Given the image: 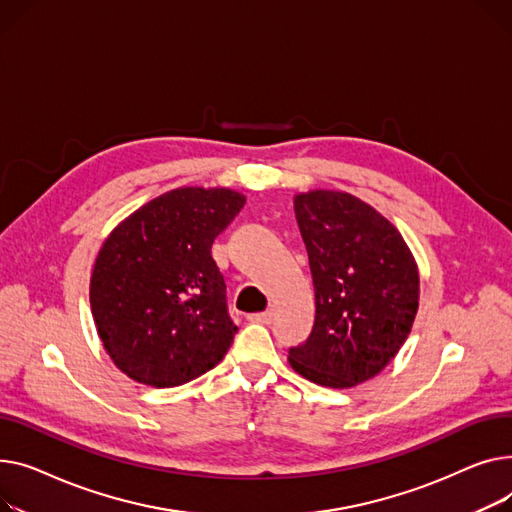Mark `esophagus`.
<instances>
[{
  "mask_svg": "<svg viewBox=\"0 0 512 512\" xmlns=\"http://www.w3.org/2000/svg\"><path fill=\"white\" fill-rule=\"evenodd\" d=\"M250 322H258V324H268L270 320H273V312L266 310V312H256V314H250L248 316Z\"/></svg>",
  "mask_w": 512,
  "mask_h": 512,
  "instance_id": "obj_1",
  "label": "esophagus"
}]
</instances>
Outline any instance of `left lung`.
<instances>
[{"mask_svg":"<svg viewBox=\"0 0 512 512\" xmlns=\"http://www.w3.org/2000/svg\"><path fill=\"white\" fill-rule=\"evenodd\" d=\"M308 250L316 318L289 349L304 378L349 388L386 368L419 306L417 264L395 225L347 192L312 190L293 200Z\"/></svg>","mask_w":512,"mask_h":512,"instance_id":"1","label":"left lung"}]
</instances>
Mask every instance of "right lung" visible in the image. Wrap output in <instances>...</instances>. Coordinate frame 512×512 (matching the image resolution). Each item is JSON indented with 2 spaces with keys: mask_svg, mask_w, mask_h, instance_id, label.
<instances>
[{
  "mask_svg": "<svg viewBox=\"0 0 512 512\" xmlns=\"http://www.w3.org/2000/svg\"><path fill=\"white\" fill-rule=\"evenodd\" d=\"M246 196L177 188L119 223L97 256L90 308L113 364L140 384L169 388L213 370L237 326L210 254Z\"/></svg>",
  "mask_w": 512,
  "mask_h": 512,
  "instance_id": "add662e5",
  "label": "right lung"
}]
</instances>
